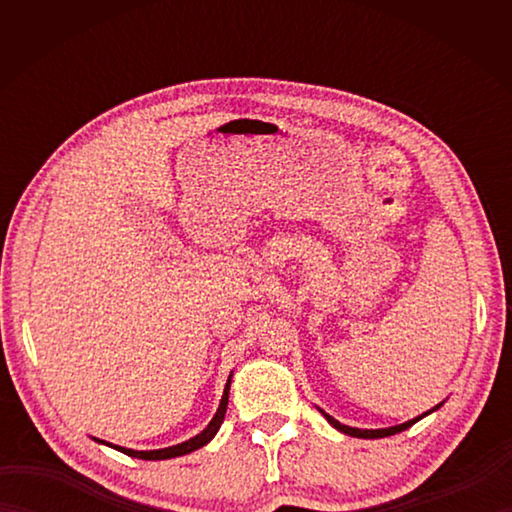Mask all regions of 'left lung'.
Wrapping results in <instances>:
<instances>
[{
	"mask_svg": "<svg viewBox=\"0 0 512 512\" xmlns=\"http://www.w3.org/2000/svg\"><path fill=\"white\" fill-rule=\"evenodd\" d=\"M442 407V402L440 405H436L433 409H429L427 413H422V416H418V418H413V420H407V422H402V424H396V427H385V429H358V427H347V424H341L339 420H334L330 413H325L323 409H319L321 413H323V418L328 420L332 427L336 429V431H341V433H345V436H352V438H365V440H376V438H387V436H396V433H400V431H405V429H409L411 424H416L418 420H422L424 416H429V413H433L436 409H440Z\"/></svg>",
	"mask_w": 512,
	"mask_h": 512,
	"instance_id": "left-lung-1",
	"label": "left lung"
}]
</instances>
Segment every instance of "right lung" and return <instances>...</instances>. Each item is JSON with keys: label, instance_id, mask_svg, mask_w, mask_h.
I'll return each instance as SVG.
<instances>
[{"label": "right lung", "instance_id": "right-lung-1", "mask_svg": "<svg viewBox=\"0 0 512 512\" xmlns=\"http://www.w3.org/2000/svg\"><path fill=\"white\" fill-rule=\"evenodd\" d=\"M231 378H233V372H231V376H228V380H226V387H224V394H222V400H220V407H217L213 420L206 424V427L198 433V436H193V438L184 440L180 444H173V447L154 449V451H134V449L118 447V444H110V442L99 440V438H94V440L101 442V444H107V447H112V449L121 451L125 455H129V458H138V460H171V458H180V455H187V453L198 451V449L206 447V444H209L215 438V433L220 431V427H222L226 405H228V391H231Z\"/></svg>", "mask_w": 512, "mask_h": 512}]
</instances>
